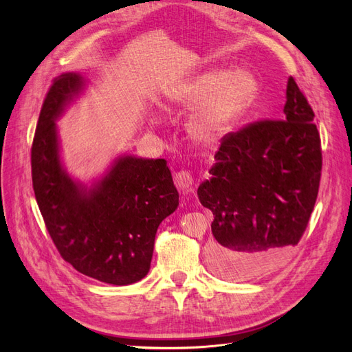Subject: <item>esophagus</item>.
Returning <instances> with one entry per match:
<instances>
[{
	"instance_id": "obj_1",
	"label": "esophagus",
	"mask_w": 352,
	"mask_h": 352,
	"mask_svg": "<svg viewBox=\"0 0 352 352\" xmlns=\"http://www.w3.org/2000/svg\"><path fill=\"white\" fill-rule=\"evenodd\" d=\"M176 188L180 190V192H190L192 190V185H194V179L192 175L186 170H182V172H177L173 177Z\"/></svg>"
}]
</instances>
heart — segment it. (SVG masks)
<instances>
[{
	"instance_id": "b5f03b06",
	"label": "heart",
	"mask_w": 352,
	"mask_h": 352,
	"mask_svg": "<svg viewBox=\"0 0 352 352\" xmlns=\"http://www.w3.org/2000/svg\"><path fill=\"white\" fill-rule=\"evenodd\" d=\"M260 92L258 80L248 70L212 69L180 83L168 95L172 110H195L189 131L195 141L214 142L230 132ZM158 122V117H154Z\"/></svg>"
}]
</instances>
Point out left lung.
<instances>
[{
    "label": "left lung",
    "mask_w": 352,
    "mask_h": 352,
    "mask_svg": "<svg viewBox=\"0 0 352 352\" xmlns=\"http://www.w3.org/2000/svg\"><path fill=\"white\" fill-rule=\"evenodd\" d=\"M283 120H258L223 136L198 188L211 210L210 265L223 279L245 282L272 272L300 242L322 176L314 111L287 79Z\"/></svg>",
    "instance_id": "8db88e82"
}]
</instances>
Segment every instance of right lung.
<instances>
[{
    "label": "right lung",
    "mask_w": 352,
    "mask_h": 352,
    "mask_svg": "<svg viewBox=\"0 0 352 352\" xmlns=\"http://www.w3.org/2000/svg\"><path fill=\"white\" fill-rule=\"evenodd\" d=\"M83 85L79 73H63L52 80L30 150L32 184L61 257L92 279L131 285L150 272L157 229L177 208L179 194L163 158H117L89 189L66 173L56 120Z\"/></svg>",
    "instance_id": "1"
}]
</instances>
